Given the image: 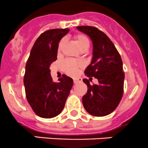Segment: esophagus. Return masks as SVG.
<instances>
[{"mask_svg": "<svg viewBox=\"0 0 148 148\" xmlns=\"http://www.w3.org/2000/svg\"><path fill=\"white\" fill-rule=\"evenodd\" d=\"M73 81H74V83H78V82H80V78H75L74 80H73Z\"/></svg>", "mask_w": 148, "mask_h": 148, "instance_id": "1", "label": "esophagus"}]
</instances>
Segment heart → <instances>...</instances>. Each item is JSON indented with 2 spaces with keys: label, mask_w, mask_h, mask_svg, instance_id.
I'll use <instances>...</instances> for the list:
<instances>
[{
  "label": "heart",
  "mask_w": 148,
  "mask_h": 148,
  "mask_svg": "<svg viewBox=\"0 0 148 148\" xmlns=\"http://www.w3.org/2000/svg\"><path fill=\"white\" fill-rule=\"evenodd\" d=\"M74 39L75 40L76 43L78 45L79 48L81 50H87L88 49L90 42H89V40L87 36L83 34H76L74 36ZM65 39H61L59 45H58V52H60L62 50V49L64 47V45H65ZM82 67H83V64L81 62H77L76 61L73 60H66L63 64L64 70L70 75H75V74H77L79 68H82Z\"/></svg>",
  "instance_id": "1"
}]
</instances>
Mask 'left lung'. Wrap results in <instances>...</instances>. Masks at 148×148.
Masks as SVG:
<instances>
[{"mask_svg": "<svg viewBox=\"0 0 148 148\" xmlns=\"http://www.w3.org/2000/svg\"><path fill=\"white\" fill-rule=\"evenodd\" d=\"M93 44L91 62L84 73L89 80L94 77L98 84L90 86L83 79L88 91L82 102L88 113L95 116H104L112 113L119 105L124 92V73L122 58L113 42L103 32L93 26H77Z\"/></svg>", "mask_w": 148, "mask_h": 148, "instance_id": "8db88e82", "label": "left lung"}]
</instances>
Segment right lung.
Segmentation results:
<instances>
[{"label": "right lung", "instance_id": "obj_1", "mask_svg": "<svg viewBox=\"0 0 148 148\" xmlns=\"http://www.w3.org/2000/svg\"><path fill=\"white\" fill-rule=\"evenodd\" d=\"M69 29H55L42 33L31 50L26 65L24 84L26 99L36 115L50 119L65 107L73 85L71 77L63 75L55 83L50 74L51 63L57 60L58 45Z\"/></svg>", "mask_w": 148, "mask_h": 148}]
</instances>
